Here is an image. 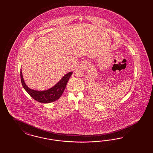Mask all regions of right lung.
I'll return each mask as SVG.
<instances>
[{"instance_id": "obj_1", "label": "right lung", "mask_w": 153, "mask_h": 153, "mask_svg": "<svg viewBox=\"0 0 153 153\" xmlns=\"http://www.w3.org/2000/svg\"><path fill=\"white\" fill-rule=\"evenodd\" d=\"M20 74L22 85L28 94L37 102L42 103H49L56 101L61 97L66 87L68 79L72 74V72H70L65 74L56 85L51 88L44 91H37L29 88L25 83L21 70Z\"/></svg>"}]
</instances>
